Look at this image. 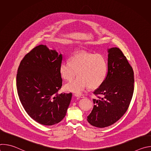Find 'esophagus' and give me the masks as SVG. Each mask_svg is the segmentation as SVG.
<instances>
[{
    "label": "esophagus",
    "instance_id": "obj_1",
    "mask_svg": "<svg viewBox=\"0 0 151 151\" xmlns=\"http://www.w3.org/2000/svg\"><path fill=\"white\" fill-rule=\"evenodd\" d=\"M75 96L76 97H79V98H84V96L82 94H75Z\"/></svg>",
    "mask_w": 151,
    "mask_h": 151
}]
</instances>
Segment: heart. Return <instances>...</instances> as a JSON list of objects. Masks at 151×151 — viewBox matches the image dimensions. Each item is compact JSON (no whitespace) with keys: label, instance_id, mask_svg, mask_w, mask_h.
Listing matches in <instances>:
<instances>
[{"label":"heart","instance_id":"heart-1","mask_svg":"<svg viewBox=\"0 0 151 151\" xmlns=\"http://www.w3.org/2000/svg\"><path fill=\"white\" fill-rule=\"evenodd\" d=\"M69 63H61L59 72L67 81L75 80L64 85V90L73 93H81L87 87L96 89L103 84L107 73V63L103 55L87 51H79L69 58Z\"/></svg>","mask_w":151,"mask_h":151}]
</instances>
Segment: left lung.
<instances>
[{
	"mask_svg": "<svg viewBox=\"0 0 151 151\" xmlns=\"http://www.w3.org/2000/svg\"><path fill=\"white\" fill-rule=\"evenodd\" d=\"M107 73L103 84L93 93L101 96L93 99L94 104L88 122L104 128L118 121L127 111L134 91V72L132 66L118 48L107 49Z\"/></svg>",
	"mask_w": 151,
	"mask_h": 151,
	"instance_id": "1",
	"label": "left lung"
}]
</instances>
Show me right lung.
Wrapping results in <instances>:
<instances>
[{"label":"right lung","instance_id":"add662e5","mask_svg":"<svg viewBox=\"0 0 151 151\" xmlns=\"http://www.w3.org/2000/svg\"><path fill=\"white\" fill-rule=\"evenodd\" d=\"M63 56L40 45L21 60L17 74L19 100L27 114L37 122L52 125L66 115L72 93L58 94L62 86L59 68Z\"/></svg>","mask_w":151,"mask_h":151}]
</instances>
